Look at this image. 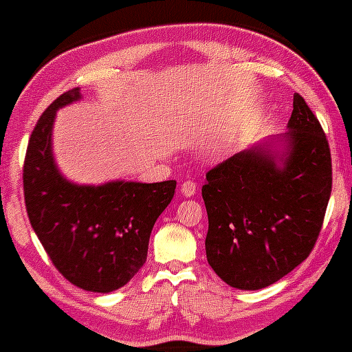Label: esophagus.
<instances>
[{"instance_id":"1","label":"esophagus","mask_w":352,"mask_h":352,"mask_svg":"<svg viewBox=\"0 0 352 352\" xmlns=\"http://www.w3.org/2000/svg\"><path fill=\"white\" fill-rule=\"evenodd\" d=\"M180 192H182V195H184V197H193L197 193V185L193 184V182L185 180L184 184H182Z\"/></svg>"}]
</instances>
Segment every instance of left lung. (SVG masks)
Wrapping results in <instances>:
<instances>
[{"label":"left lung","instance_id":"8db88e82","mask_svg":"<svg viewBox=\"0 0 352 352\" xmlns=\"http://www.w3.org/2000/svg\"><path fill=\"white\" fill-rule=\"evenodd\" d=\"M328 139L300 94L288 132L235 153L207 173L208 265L227 285L261 289L309 256L331 197Z\"/></svg>","mask_w":352,"mask_h":352}]
</instances>
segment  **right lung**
Masks as SVG:
<instances>
[{
    "label": "right lung",
    "instance_id": "right-lung-1",
    "mask_svg": "<svg viewBox=\"0 0 352 352\" xmlns=\"http://www.w3.org/2000/svg\"><path fill=\"white\" fill-rule=\"evenodd\" d=\"M79 99L80 89H71L39 117L24 159V201L31 227L58 272L86 292L111 293L144 266L152 228L172 201L177 182L67 180L52 155V125L56 111Z\"/></svg>",
    "mask_w": 352,
    "mask_h": 352
}]
</instances>
